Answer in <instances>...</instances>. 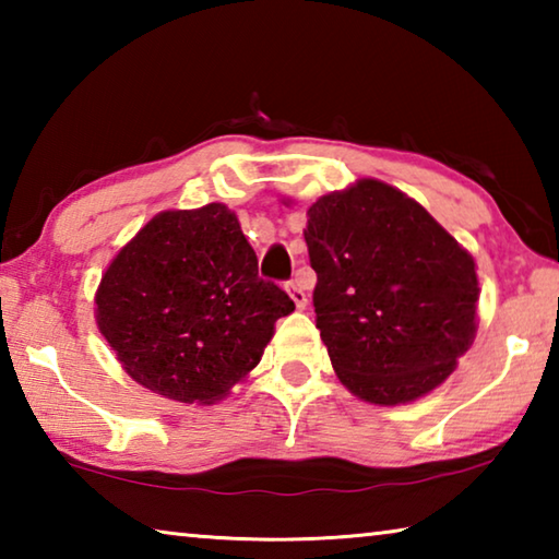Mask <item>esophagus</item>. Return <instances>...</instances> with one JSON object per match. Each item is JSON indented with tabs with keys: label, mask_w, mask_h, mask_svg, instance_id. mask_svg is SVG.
<instances>
[{
	"label": "esophagus",
	"mask_w": 559,
	"mask_h": 559,
	"mask_svg": "<svg viewBox=\"0 0 559 559\" xmlns=\"http://www.w3.org/2000/svg\"><path fill=\"white\" fill-rule=\"evenodd\" d=\"M288 293H290V298H293V302H296L298 310H302V308L308 306V296H306V290L300 288L298 281L296 283H288Z\"/></svg>",
	"instance_id": "esophagus-1"
}]
</instances>
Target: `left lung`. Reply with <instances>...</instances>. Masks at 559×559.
<instances>
[{"label":"left lung","instance_id":"8db88e82","mask_svg":"<svg viewBox=\"0 0 559 559\" xmlns=\"http://www.w3.org/2000/svg\"><path fill=\"white\" fill-rule=\"evenodd\" d=\"M316 325L349 392L406 404L456 370L476 337L471 253L419 202L359 179L308 210Z\"/></svg>","mask_w":559,"mask_h":559}]
</instances>
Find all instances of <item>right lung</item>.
Returning a JSON list of instances; mask_svg holds the SVG:
<instances>
[{
  "label": "right lung",
  "mask_w": 559,
  "mask_h": 559,
  "mask_svg": "<svg viewBox=\"0 0 559 559\" xmlns=\"http://www.w3.org/2000/svg\"><path fill=\"white\" fill-rule=\"evenodd\" d=\"M293 310L286 290L259 278L257 253L219 202L150 219L96 293L98 328L122 370L185 404L229 394Z\"/></svg>",
  "instance_id": "right-lung-1"
}]
</instances>
